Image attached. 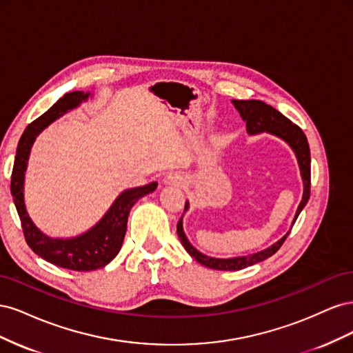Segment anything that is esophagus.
Here are the masks:
<instances>
[{
  "mask_svg": "<svg viewBox=\"0 0 353 353\" xmlns=\"http://www.w3.org/2000/svg\"><path fill=\"white\" fill-rule=\"evenodd\" d=\"M178 179H179V176L176 175V174H172V175H169L168 176V181H169V183H178Z\"/></svg>",
  "mask_w": 353,
  "mask_h": 353,
  "instance_id": "1",
  "label": "esophagus"
}]
</instances>
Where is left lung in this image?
<instances>
[{
    "mask_svg": "<svg viewBox=\"0 0 353 353\" xmlns=\"http://www.w3.org/2000/svg\"><path fill=\"white\" fill-rule=\"evenodd\" d=\"M232 104L236 105V109L240 112L241 117L245 121V126H248V132L249 134H259V132H271L276 137L283 138L285 143L290 144V147L294 150L297 156V162L299 166H301V174L303 178V197L301 205L297 208L296 216L293 223L296 222L299 213L302 212L305 205L309 200V196H311V152H309V144L306 140V135L303 131L294 125L290 119L280 113L279 110H275L272 105L266 104L261 100H232ZM188 209V203H185V210ZM176 232L178 237L183 243L185 250L193 256V258L200 262L201 265L208 266V268L212 270H218V271H239L243 268H248L250 265H254L258 262H262L265 259H268L270 256H272L276 250H279L283 243L285 241L287 236L290 234L288 231L285 236L272 244L271 248L265 249L259 253L249 254V256H241V258H232V259H215V258H209V256L200 253L196 250L193 245L190 244L187 240L185 234L183 231V221H178L176 223Z\"/></svg>",
    "mask_w": 353,
    "mask_h": 353,
    "instance_id": "obj_1",
    "label": "left lung"
}]
</instances>
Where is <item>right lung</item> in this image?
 I'll return each instance as SVG.
<instances>
[{
	"label": "right lung",
	"instance_id": "add662e5",
	"mask_svg": "<svg viewBox=\"0 0 353 353\" xmlns=\"http://www.w3.org/2000/svg\"><path fill=\"white\" fill-rule=\"evenodd\" d=\"M87 99L88 94H83L82 91L65 94L44 114L30 122L23 135L20 137L12 172V196L29 248L52 265L79 272L103 268L119 253L126 234L128 215H130L131 208L143 196L152 193L157 187V183H152L144 187L123 191L97 225L77 239H50L34 225L23 203V179L30 147L35 141V137L46 126Z\"/></svg>",
	"mask_w": 353,
	"mask_h": 353
}]
</instances>
